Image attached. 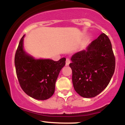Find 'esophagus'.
I'll return each instance as SVG.
<instances>
[{
    "label": "esophagus",
    "instance_id": "1",
    "mask_svg": "<svg viewBox=\"0 0 125 125\" xmlns=\"http://www.w3.org/2000/svg\"><path fill=\"white\" fill-rule=\"evenodd\" d=\"M70 63V60H69V58H67L66 61H65V64H66V65H69Z\"/></svg>",
    "mask_w": 125,
    "mask_h": 125
}]
</instances>
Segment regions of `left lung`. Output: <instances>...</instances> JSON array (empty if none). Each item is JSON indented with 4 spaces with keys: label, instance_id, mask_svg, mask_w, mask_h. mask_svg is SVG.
<instances>
[{
    "label": "left lung",
    "instance_id": "1",
    "mask_svg": "<svg viewBox=\"0 0 125 125\" xmlns=\"http://www.w3.org/2000/svg\"><path fill=\"white\" fill-rule=\"evenodd\" d=\"M69 66L72 70L75 91L84 98H92L107 86L114 75L115 60L108 37L102 33L87 46L72 55Z\"/></svg>",
    "mask_w": 125,
    "mask_h": 125
}]
</instances>
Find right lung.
<instances>
[{"mask_svg":"<svg viewBox=\"0 0 125 125\" xmlns=\"http://www.w3.org/2000/svg\"><path fill=\"white\" fill-rule=\"evenodd\" d=\"M25 36L21 38L14 58L20 86L25 93L34 99H49L55 92L56 81L66 59L62 58L58 61L35 59L23 49Z\"/></svg>","mask_w":125,"mask_h":125,"instance_id":"obj_1","label":"right lung"}]
</instances>
